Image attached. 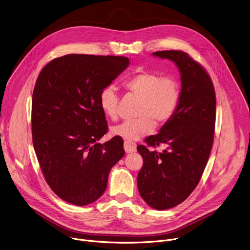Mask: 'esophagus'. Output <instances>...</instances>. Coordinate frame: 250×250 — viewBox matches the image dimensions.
Here are the masks:
<instances>
[{
  "mask_svg": "<svg viewBox=\"0 0 250 250\" xmlns=\"http://www.w3.org/2000/svg\"><path fill=\"white\" fill-rule=\"evenodd\" d=\"M124 147H125V150L126 153H131V152H134L136 150V146L133 144V142L125 141Z\"/></svg>",
  "mask_w": 250,
  "mask_h": 250,
  "instance_id": "obj_1",
  "label": "esophagus"
}]
</instances>
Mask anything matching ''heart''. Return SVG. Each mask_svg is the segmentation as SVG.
I'll return each mask as SVG.
<instances>
[{
    "label": "heart",
    "instance_id": "b5f03b06",
    "mask_svg": "<svg viewBox=\"0 0 250 250\" xmlns=\"http://www.w3.org/2000/svg\"><path fill=\"white\" fill-rule=\"evenodd\" d=\"M127 92L139 98L137 119L126 121L112 128L113 134L125 141H135L154 128V123L161 125L175 115L181 99L180 84L175 78L162 77L149 71H139L123 81ZM119 96L113 86L104 87L99 94V105L104 115L111 121L118 120Z\"/></svg>",
    "mask_w": 250,
    "mask_h": 250
}]
</instances>
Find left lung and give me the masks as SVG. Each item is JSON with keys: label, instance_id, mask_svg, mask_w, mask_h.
<instances>
[{"label": "left lung", "instance_id": "obj_1", "mask_svg": "<svg viewBox=\"0 0 250 250\" xmlns=\"http://www.w3.org/2000/svg\"><path fill=\"white\" fill-rule=\"evenodd\" d=\"M173 61L181 74V99L173 118L156 135L138 146L144 166L137 175L141 198L156 209L184 202L200 182L207 165L216 124V92L206 69L188 53L163 50L152 53ZM165 144L159 153L149 150Z\"/></svg>", "mask_w": 250, "mask_h": 250}]
</instances>
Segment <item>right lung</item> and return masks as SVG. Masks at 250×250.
<instances>
[{
	"label": "right lung",
	"instance_id": "obj_1",
	"mask_svg": "<svg viewBox=\"0 0 250 250\" xmlns=\"http://www.w3.org/2000/svg\"><path fill=\"white\" fill-rule=\"evenodd\" d=\"M128 64L124 56L68 54L51 60L39 75L31 103L32 144L46 183L67 203L98 200L112 167L125 155L120 136L97 142L108 131L99 94Z\"/></svg>",
	"mask_w": 250,
	"mask_h": 250
}]
</instances>
